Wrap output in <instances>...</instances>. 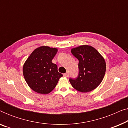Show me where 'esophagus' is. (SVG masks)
I'll return each mask as SVG.
<instances>
[{
  "label": "esophagus",
  "mask_w": 128,
  "mask_h": 128,
  "mask_svg": "<svg viewBox=\"0 0 128 128\" xmlns=\"http://www.w3.org/2000/svg\"><path fill=\"white\" fill-rule=\"evenodd\" d=\"M69 72H66V73H64V77H66V78H68V77H69Z\"/></svg>",
  "instance_id": "1"
}]
</instances>
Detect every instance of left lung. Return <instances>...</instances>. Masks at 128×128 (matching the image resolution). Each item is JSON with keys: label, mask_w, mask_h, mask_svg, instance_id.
Returning <instances> with one entry per match:
<instances>
[{"label": "left lung", "mask_w": 128, "mask_h": 128, "mask_svg": "<svg viewBox=\"0 0 128 128\" xmlns=\"http://www.w3.org/2000/svg\"><path fill=\"white\" fill-rule=\"evenodd\" d=\"M78 60V74L69 78L73 87L82 92H89L98 86L104 78L106 64L100 54L89 45H82L71 50Z\"/></svg>", "instance_id": "left-lung-1"}]
</instances>
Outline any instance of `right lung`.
Listing matches in <instances>:
<instances>
[{
  "label": "right lung",
  "instance_id": "add662e5",
  "mask_svg": "<svg viewBox=\"0 0 128 128\" xmlns=\"http://www.w3.org/2000/svg\"><path fill=\"white\" fill-rule=\"evenodd\" d=\"M56 48L42 46L36 48L28 58L23 66V75L29 87L38 93H50L63 76L52 60Z\"/></svg>",
  "mask_w": 128,
  "mask_h": 128
}]
</instances>
